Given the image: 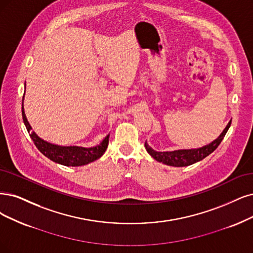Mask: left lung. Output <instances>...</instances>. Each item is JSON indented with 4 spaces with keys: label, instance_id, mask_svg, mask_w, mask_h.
Masks as SVG:
<instances>
[{
    "label": "left lung",
    "instance_id": "left-lung-1",
    "mask_svg": "<svg viewBox=\"0 0 253 253\" xmlns=\"http://www.w3.org/2000/svg\"><path fill=\"white\" fill-rule=\"evenodd\" d=\"M231 124V120L229 123L224 128L222 133L212 141L211 143L205 145L200 148H195V149H180V150H174V151H165V152H158L155 151L148 143H145V148L147 152L150 154L155 161L163 163L167 166H172V167H186L191 166L195 163H198L202 161L203 158L209 156L211 153H212L218 146L221 144L222 139L225 136L227 130L229 129Z\"/></svg>",
    "mask_w": 253,
    "mask_h": 253
}]
</instances>
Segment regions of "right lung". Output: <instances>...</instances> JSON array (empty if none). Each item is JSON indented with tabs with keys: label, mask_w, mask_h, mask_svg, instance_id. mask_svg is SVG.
Here are the masks:
<instances>
[{
	"label": "right lung",
	"mask_w": 253,
	"mask_h": 253,
	"mask_svg": "<svg viewBox=\"0 0 253 253\" xmlns=\"http://www.w3.org/2000/svg\"><path fill=\"white\" fill-rule=\"evenodd\" d=\"M22 115L25 126L28 132H29L34 145L45 157L50 158L54 163L67 167H80L97 161L106 151L109 141V134L106 135L105 138L99 145L90 148H84L79 146L54 145L46 141H43L42 138H41L34 131H32V127L30 126L25 115L24 99L22 104Z\"/></svg>",
	"instance_id": "right-lung-1"
}]
</instances>
